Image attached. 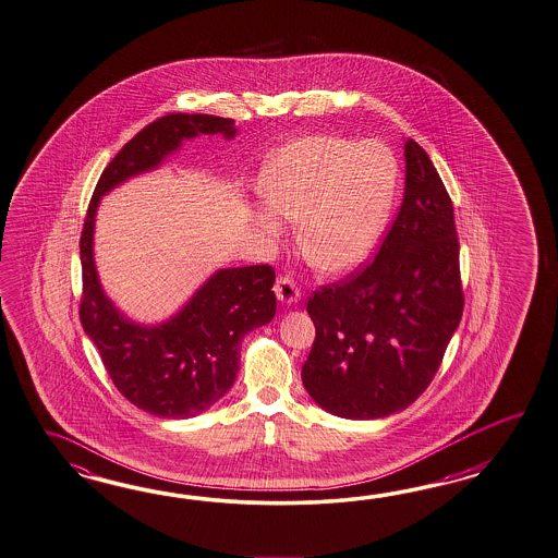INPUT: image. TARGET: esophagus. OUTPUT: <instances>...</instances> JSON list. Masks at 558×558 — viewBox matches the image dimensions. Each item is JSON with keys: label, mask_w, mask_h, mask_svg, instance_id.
<instances>
[{"label": "esophagus", "mask_w": 558, "mask_h": 558, "mask_svg": "<svg viewBox=\"0 0 558 558\" xmlns=\"http://www.w3.org/2000/svg\"><path fill=\"white\" fill-rule=\"evenodd\" d=\"M275 295H277V300L281 301V303H287V305H295L298 301H300L301 293L298 286H295V281L291 279V277H277V283H275Z\"/></svg>", "instance_id": "obj_1"}]
</instances>
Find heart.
<instances>
[{"label":"heart","instance_id":"b5f03b06","mask_svg":"<svg viewBox=\"0 0 558 558\" xmlns=\"http://www.w3.org/2000/svg\"><path fill=\"white\" fill-rule=\"evenodd\" d=\"M397 161L386 145L338 135H305L272 154L258 175L270 208L255 213L258 230L277 239L275 216L298 225L303 258L329 275L357 269L388 222Z\"/></svg>","mask_w":558,"mask_h":558}]
</instances>
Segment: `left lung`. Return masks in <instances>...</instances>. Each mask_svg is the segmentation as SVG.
Returning a JSON list of instances; mask_svg holds the SVG:
<instances>
[{
    "instance_id": "8db88e82",
    "label": "left lung",
    "mask_w": 558,
    "mask_h": 558,
    "mask_svg": "<svg viewBox=\"0 0 558 558\" xmlns=\"http://www.w3.org/2000/svg\"><path fill=\"white\" fill-rule=\"evenodd\" d=\"M404 163V198L376 258L307 301L315 340L301 380L342 418H383L413 404L463 314L453 204L413 140Z\"/></svg>"
}]
</instances>
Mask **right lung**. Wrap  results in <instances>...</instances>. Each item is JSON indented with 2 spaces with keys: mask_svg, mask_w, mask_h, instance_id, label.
<instances>
[{
  "mask_svg": "<svg viewBox=\"0 0 558 558\" xmlns=\"http://www.w3.org/2000/svg\"><path fill=\"white\" fill-rule=\"evenodd\" d=\"M202 133L232 140L236 128L225 117L173 113L142 129L100 173L81 234L83 329L117 390L163 418H190L222 399L234 385L244 336L269 324L277 310L269 265L218 269L156 326L129 319L100 286L93 248L100 198L129 178L156 170L184 140Z\"/></svg>",
  "mask_w": 558,
  "mask_h": 558,
  "instance_id": "add662e5",
  "label": "right lung"
}]
</instances>
